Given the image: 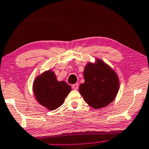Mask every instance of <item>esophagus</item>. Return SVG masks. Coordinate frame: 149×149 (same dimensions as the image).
Returning a JSON list of instances; mask_svg holds the SVG:
<instances>
[{
    "instance_id": "1",
    "label": "esophagus",
    "mask_w": 149,
    "mask_h": 149,
    "mask_svg": "<svg viewBox=\"0 0 149 149\" xmlns=\"http://www.w3.org/2000/svg\"><path fill=\"white\" fill-rule=\"evenodd\" d=\"M72 88L73 89H74V90H77V89H78V88H79L78 83H75V84H74V85H72Z\"/></svg>"
}]
</instances>
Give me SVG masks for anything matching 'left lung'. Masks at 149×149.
I'll return each instance as SVG.
<instances>
[{"label":"left lung","mask_w":149,"mask_h":149,"mask_svg":"<svg viewBox=\"0 0 149 149\" xmlns=\"http://www.w3.org/2000/svg\"><path fill=\"white\" fill-rule=\"evenodd\" d=\"M95 63L89 62L83 71L84 83L79 93L84 101L94 109L108 105L115 100L120 88L117 73L102 60L96 58Z\"/></svg>","instance_id":"1"}]
</instances>
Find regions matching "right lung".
Returning a JSON list of instances; mask_svg holds the SVG:
<instances>
[{"instance_id":"right-lung-1","label":"right lung","mask_w":149,"mask_h":149,"mask_svg":"<svg viewBox=\"0 0 149 149\" xmlns=\"http://www.w3.org/2000/svg\"><path fill=\"white\" fill-rule=\"evenodd\" d=\"M33 91L38 102L52 111L63 104L71 87L64 81H58L54 72L50 69L36 77Z\"/></svg>"}]
</instances>
